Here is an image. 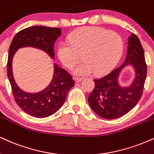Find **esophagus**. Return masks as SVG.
Wrapping results in <instances>:
<instances>
[{
	"label": "esophagus",
	"instance_id": "1",
	"mask_svg": "<svg viewBox=\"0 0 154 154\" xmlns=\"http://www.w3.org/2000/svg\"><path fill=\"white\" fill-rule=\"evenodd\" d=\"M82 78H79V77H75V82L76 83H79L82 80Z\"/></svg>",
	"mask_w": 154,
	"mask_h": 154
}]
</instances>
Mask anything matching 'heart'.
<instances>
[{
	"label": "heart",
	"mask_w": 154,
	"mask_h": 154,
	"mask_svg": "<svg viewBox=\"0 0 154 154\" xmlns=\"http://www.w3.org/2000/svg\"><path fill=\"white\" fill-rule=\"evenodd\" d=\"M62 42L57 48L59 60L72 69L81 59L85 61L74 73L86 76L92 73L101 75L117 64L123 50V38L118 33L101 27L88 26L77 29Z\"/></svg>",
	"instance_id": "heart-1"
}]
</instances>
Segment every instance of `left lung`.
Here are the masks:
<instances>
[{"label": "left lung", "instance_id": "1", "mask_svg": "<svg viewBox=\"0 0 154 154\" xmlns=\"http://www.w3.org/2000/svg\"><path fill=\"white\" fill-rule=\"evenodd\" d=\"M128 63L134 67L136 77L128 88H122L117 84V76ZM146 74L143 49L136 35L132 33L128 38L127 56L123 64L104 77L94 79L95 88L88 97L91 108L105 119H116L128 113L141 97Z\"/></svg>", "mask_w": 154, "mask_h": 154}]
</instances>
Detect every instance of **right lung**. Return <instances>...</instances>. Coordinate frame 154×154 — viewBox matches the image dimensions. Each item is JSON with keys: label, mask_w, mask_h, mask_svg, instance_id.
<instances>
[{"label": "right lung", "mask_w": 154, "mask_h": 154, "mask_svg": "<svg viewBox=\"0 0 154 154\" xmlns=\"http://www.w3.org/2000/svg\"><path fill=\"white\" fill-rule=\"evenodd\" d=\"M61 34L62 30L59 28L31 26L18 32L9 47L7 74L13 95L18 106L34 117L46 118L56 112L65 101L69 90L75 85V81L69 72L55 64L52 81L49 86L38 93H27L22 91L14 81L12 73L13 57L18 48L30 46L44 50L54 58L55 41Z\"/></svg>", "instance_id": "right-lung-1"}]
</instances>
